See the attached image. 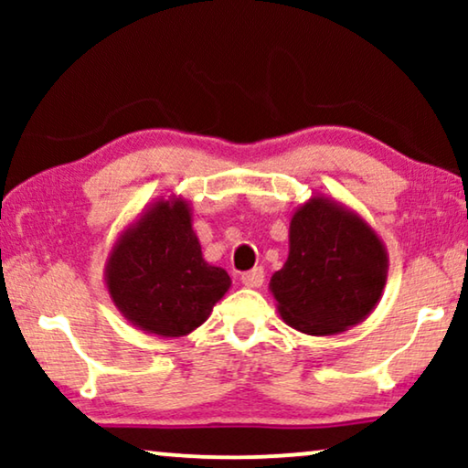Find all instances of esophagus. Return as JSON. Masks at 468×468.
Wrapping results in <instances>:
<instances>
[{
    "label": "esophagus",
    "mask_w": 468,
    "mask_h": 468,
    "mask_svg": "<svg viewBox=\"0 0 468 468\" xmlns=\"http://www.w3.org/2000/svg\"><path fill=\"white\" fill-rule=\"evenodd\" d=\"M240 281L245 287H253L255 290V287H260L261 283H264V271H261V268H253V271L242 274Z\"/></svg>",
    "instance_id": "34e87169"
}]
</instances>
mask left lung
I'll use <instances>...</instances> for the list:
<instances>
[{"label":"left lung","instance_id":"obj_1","mask_svg":"<svg viewBox=\"0 0 468 468\" xmlns=\"http://www.w3.org/2000/svg\"><path fill=\"white\" fill-rule=\"evenodd\" d=\"M388 268L386 245L356 210L311 196L293 210L290 253L268 287L287 325L311 336L341 335L379 304Z\"/></svg>","mask_w":468,"mask_h":468}]
</instances>
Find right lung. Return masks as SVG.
I'll use <instances>...</instances> for the list:
<instances>
[{
  "label": "right lung",
  "mask_w": 468,
  "mask_h": 468,
  "mask_svg": "<svg viewBox=\"0 0 468 468\" xmlns=\"http://www.w3.org/2000/svg\"><path fill=\"white\" fill-rule=\"evenodd\" d=\"M191 204L159 196L108 253L104 283L132 325L162 338L187 336L207 322L232 285L229 274L202 258Z\"/></svg>",
  "instance_id": "1"
}]
</instances>
